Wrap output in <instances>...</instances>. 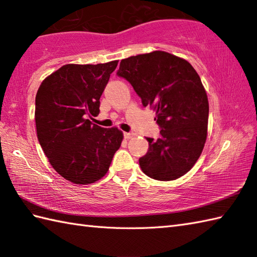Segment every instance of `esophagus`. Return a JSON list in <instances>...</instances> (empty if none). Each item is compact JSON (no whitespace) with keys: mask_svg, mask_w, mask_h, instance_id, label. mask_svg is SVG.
<instances>
[{"mask_svg":"<svg viewBox=\"0 0 257 257\" xmlns=\"http://www.w3.org/2000/svg\"><path fill=\"white\" fill-rule=\"evenodd\" d=\"M135 136V134H133V133H123V137L125 138V139H130V138H133Z\"/></svg>","mask_w":257,"mask_h":257,"instance_id":"esophagus-1","label":"esophagus"}]
</instances>
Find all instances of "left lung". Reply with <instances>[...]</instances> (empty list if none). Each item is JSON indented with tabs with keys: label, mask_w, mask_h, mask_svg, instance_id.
<instances>
[{
	"label": "left lung",
	"mask_w": 257,
	"mask_h": 257,
	"mask_svg": "<svg viewBox=\"0 0 257 257\" xmlns=\"http://www.w3.org/2000/svg\"><path fill=\"white\" fill-rule=\"evenodd\" d=\"M117 76L129 81L144 107H154L160 128L159 139L146 138L141 170L160 181L182 177L206 140L209 101L200 76L185 59L161 51L122 59Z\"/></svg>",
	"instance_id": "8db88e82"
}]
</instances>
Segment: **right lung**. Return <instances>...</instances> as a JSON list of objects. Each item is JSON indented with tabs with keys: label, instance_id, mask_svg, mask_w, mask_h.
<instances>
[{
	"label": "right lung",
	"instance_id": "1",
	"mask_svg": "<svg viewBox=\"0 0 257 257\" xmlns=\"http://www.w3.org/2000/svg\"><path fill=\"white\" fill-rule=\"evenodd\" d=\"M117 65H64L37 90L38 141L55 171L73 183L101 179L121 145L118 128H102L88 119L99 113L100 96Z\"/></svg>",
	"mask_w": 257,
	"mask_h": 257
}]
</instances>
